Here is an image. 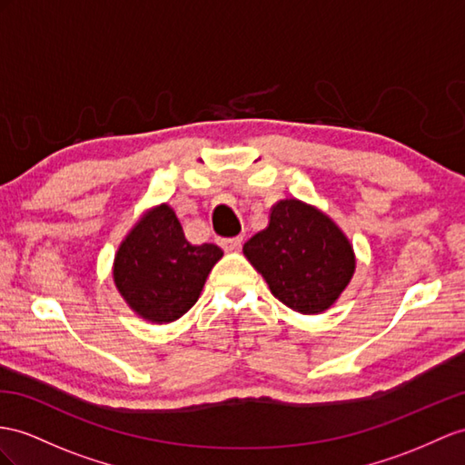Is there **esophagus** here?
<instances>
[{
	"label": "esophagus",
	"mask_w": 465,
	"mask_h": 465,
	"mask_svg": "<svg viewBox=\"0 0 465 465\" xmlns=\"http://www.w3.org/2000/svg\"><path fill=\"white\" fill-rule=\"evenodd\" d=\"M220 245L223 247V252H237L242 247V237H222Z\"/></svg>",
	"instance_id": "1"
}]
</instances>
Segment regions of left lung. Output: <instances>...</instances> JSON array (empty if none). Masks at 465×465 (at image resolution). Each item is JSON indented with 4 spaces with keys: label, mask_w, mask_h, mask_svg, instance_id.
<instances>
[{
    "label": "left lung",
    "mask_w": 465,
    "mask_h": 465,
    "mask_svg": "<svg viewBox=\"0 0 465 465\" xmlns=\"http://www.w3.org/2000/svg\"><path fill=\"white\" fill-rule=\"evenodd\" d=\"M243 253L271 292L302 314L334 304L355 269L353 249L338 225L294 198L272 206L269 225L243 245Z\"/></svg>",
    "instance_id": "left-lung-1"
}]
</instances>
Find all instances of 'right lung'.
I'll return each mask as SVG.
<instances>
[{
    "instance_id": "1",
    "label": "right lung",
    "mask_w": 465,
    "mask_h": 465,
    "mask_svg": "<svg viewBox=\"0 0 465 465\" xmlns=\"http://www.w3.org/2000/svg\"><path fill=\"white\" fill-rule=\"evenodd\" d=\"M222 255L213 243H190L173 208L163 204L143 216L119 245L114 281L139 316L173 322L194 306Z\"/></svg>"
}]
</instances>
